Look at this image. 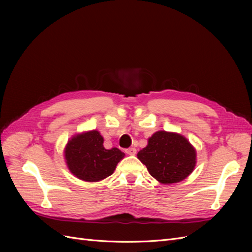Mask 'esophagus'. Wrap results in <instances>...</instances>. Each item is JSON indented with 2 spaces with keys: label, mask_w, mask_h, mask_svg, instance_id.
Returning <instances> with one entry per match:
<instances>
[{
  "label": "esophagus",
  "mask_w": 252,
  "mask_h": 252,
  "mask_svg": "<svg viewBox=\"0 0 252 252\" xmlns=\"http://www.w3.org/2000/svg\"><path fill=\"white\" fill-rule=\"evenodd\" d=\"M125 151H126V154H127V155H129V156H134V155L136 154V149H135V148H133V147L128 148V149H126Z\"/></svg>",
  "instance_id": "34e87169"
}]
</instances>
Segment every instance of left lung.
I'll use <instances>...</instances> for the list:
<instances>
[{"instance_id": "left-lung-1", "label": "left lung", "mask_w": 252, "mask_h": 252, "mask_svg": "<svg viewBox=\"0 0 252 252\" xmlns=\"http://www.w3.org/2000/svg\"><path fill=\"white\" fill-rule=\"evenodd\" d=\"M196 154L184 136L158 131L149 138L148 145L139 151L138 158L149 173L163 184H172L186 179L195 166Z\"/></svg>"}]
</instances>
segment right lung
Here are the masks:
<instances>
[{"mask_svg":"<svg viewBox=\"0 0 252 252\" xmlns=\"http://www.w3.org/2000/svg\"><path fill=\"white\" fill-rule=\"evenodd\" d=\"M96 130L78 134L68 142L65 158L69 170L80 180L97 182L111 175L125 154L119 148L106 149Z\"/></svg>","mask_w":252,"mask_h":252,"instance_id":"add662e5","label":"right lung"}]
</instances>
